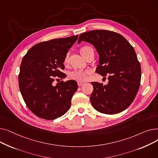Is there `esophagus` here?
Masks as SVG:
<instances>
[{"instance_id":"34e87169","label":"esophagus","mask_w":158,"mask_h":158,"mask_svg":"<svg viewBox=\"0 0 158 158\" xmlns=\"http://www.w3.org/2000/svg\"><path fill=\"white\" fill-rule=\"evenodd\" d=\"M77 85H78L79 86H82V85H83L84 83H83V82H77Z\"/></svg>"}]
</instances>
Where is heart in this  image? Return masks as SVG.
<instances>
[{"label":"heart","instance_id":"heart-1","mask_svg":"<svg viewBox=\"0 0 158 158\" xmlns=\"http://www.w3.org/2000/svg\"><path fill=\"white\" fill-rule=\"evenodd\" d=\"M92 48L89 47H82L81 49V53L82 54L83 52H86L88 51V49H91ZM69 57V53H67L66 54L64 57V63H66L68 61ZM91 72L89 70H82V69H75L72 72H71L69 73V77L70 79L76 80L77 81L79 82H82V81H85L88 76L90 74Z\"/></svg>","mask_w":158,"mask_h":158}]
</instances>
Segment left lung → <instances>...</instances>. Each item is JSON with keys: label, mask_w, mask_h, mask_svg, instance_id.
<instances>
[{"label": "left lung", "mask_w": 158, "mask_h": 158, "mask_svg": "<svg viewBox=\"0 0 158 158\" xmlns=\"http://www.w3.org/2000/svg\"><path fill=\"white\" fill-rule=\"evenodd\" d=\"M82 41L94 45L98 53L96 73L108 76L106 85L92 82L94 90L90 101L93 107L108 114L125 110L133 102L141 81V66L134 48L121 35L107 30L82 33L78 43Z\"/></svg>", "instance_id": "1"}]
</instances>
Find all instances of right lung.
Instances as JSON below:
<instances>
[{"label": "right lung", "instance_id": "obj_1", "mask_svg": "<svg viewBox=\"0 0 158 158\" xmlns=\"http://www.w3.org/2000/svg\"><path fill=\"white\" fill-rule=\"evenodd\" d=\"M77 38L76 35L43 41L23 57L19 75L20 92L28 108L41 118L54 120L70 109L77 82L61 81L56 85L53 82L66 76L61 72L64 57Z\"/></svg>", "mask_w": 158, "mask_h": 158}]
</instances>
